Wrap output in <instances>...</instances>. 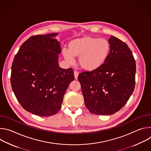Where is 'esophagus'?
I'll return each instance as SVG.
<instances>
[{"mask_svg": "<svg viewBox=\"0 0 151 151\" xmlns=\"http://www.w3.org/2000/svg\"><path fill=\"white\" fill-rule=\"evenodd\" d=\"M74 75H75V78L76 79H77L78 77V75H79V72L78 71H76V70L74 71Z\"/></svg>", "mask_w": 151, "mask_h": 151, "instance_id": "1", "label": "esophagus"}]
</instances>
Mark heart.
Listing matches in <instances>:
<instances>
[{"mask_svg":"<svg viewBox=\"0 0 151 151\" xmlns=\"http://www.w3.org/2000/svg\"><path fill=\"white\" fill-rule=\"evenodd\" d=\"M111 50V45L106 39L85 36L72 40L69 43V50L64 49V58L73 63L74 57H79L81 68L93 71L99 68L105 62Z\"/></svg>","mask_w":151,"mask_h":151,"instance_id":"obj_1","label":"heart"}]
</instances>
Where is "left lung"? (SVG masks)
<instances>
[{"label": "left lung", "instance_id": "left-lung-1", "mask_svg": "<svg viewBox=\"0 0 151 151\" xmlns=\"http://www.w3.org/2000/svg\"><path fill=\"white\" fill-rule=\"evenodd\" d=\"M111 50L97 69L78 76L85 105L96 115H109L119 111L135 87L136 61L125 42L111 36Z\"/></svg>", "mask_w": 151, "mask_h": 151}]
</instances>
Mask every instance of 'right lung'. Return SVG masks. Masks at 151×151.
<instances>
[{
    "mask_svg": "<svg viewBox=\"0 0 151 151\" xmlns=\"http://www.w3.org/2000/svg\"><path fill=\"white\" fill-rule=\"evenodd\" d=\"M57 33L29 37L15 55L11 67L13 92L23 108L40 116H50L60 109L64 95L75 79L72 68L58 65L60 42Z\"/></svg>",
    "mask_w": 151,
    "mask_h": 151,
    "instance_id": "obj_1",
    "label": "right lung"
}]
</instances>
